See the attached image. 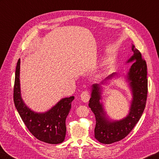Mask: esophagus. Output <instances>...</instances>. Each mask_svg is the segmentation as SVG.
<instances>
[{"label": "esophagus", "mask_w": 159, "mask_h": 159, "mask_svg": "<svg viewBox=\"0 0 159 159\" xmlns=\"http://www.w3.org/2000/svg\"><path fill=\"white\" fill-rule=\"evenodd\" d=\"M81 100L84 102H88L89 99H90V93L88 90H84L82 92V94H80Z\"/></svg>", "instance_id": "obj_1"}]
</instances>
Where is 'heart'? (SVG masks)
<instances>
[{
  "label": "heart",
  "instance_id": "obj_1",
  "mask_svg": "<svg viewBox=\"0 0 159 159\" xmlns=\"http://www.w3.org/2000/svg\"><path fill=\"white\" fill-rule=\"evenodd\" d=\"M102 75V71H98V72H97V76H100V75Z\"/></svg>",
  "mask_w": 159,
  "mask_h": 159
}]
</instances>
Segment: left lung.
<instances>
[{"label": "left lung", "instance_id": "8db88e82", "mask_svg": "<svg viewBox=\"0 0 159 159\" xmlns=\"http://www.w3.org/2000/svg\"><path fill=\"white\" fill-rule=\"evenodd\" d=\"M131 50L134 55L127 63L134 62L125 76L132 94L129 114L125 118L119 121H113L108 118L104 111L101 100V84H93L92 86L91 98L89 100V107L94 113L96 117L94 137L102 144H110L121 140L125 138L140 120L145 109L147 93H148V79L147 66L145 60L142 58L140 51L132 45ZM116 75L112 73L105 79V81L113 78Z\"/></svg>", "mask_w": 159, "mask_h": 159}]
</instances>
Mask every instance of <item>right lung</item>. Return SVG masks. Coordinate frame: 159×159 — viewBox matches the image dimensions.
Instances as JSON below:
<instances>
[{"instance_id":"add662e5","label":"right lung","mask_w":159,"mask_h":159,"mask_svg":"<svg viewBox=\"0 0 159 159\" xmlns=\"http://www.w3.org/2000/svg\"><path fill=\"white\" fill-rule=\"evenodd\" d=\"M20 59L17 63L13 90L15 106L27 128L35 138L52 144L62 143L66 135L65 120L71 108L74 96L62 98L45 113H36L31 110L23 101L21 96Z\"/></svg>"}]
</instances>
